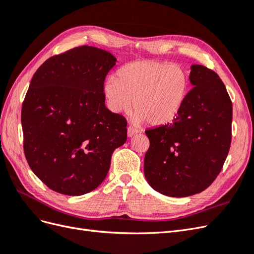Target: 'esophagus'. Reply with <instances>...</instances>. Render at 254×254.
I'll list each match as a JSON object with an SVG mask.
<instances>
[{
	"label": "esophagus",
	"instance_id": "1",
	"mask_svg": "<svg viewBox=\"0 0 254 254\" xmlns=\"http://www.w3.org/2000/svg\"><path fill=\"white\" fill-rule=\"evenodd\" d=\"M137 132H139V130L133 128V127H131V126H129L128 129H127V135H128L129 137H132V136H133L134 134H136Z\"/></svg>",
	"mask_w": 254,
	"mask_h": 254
}]
</instances>
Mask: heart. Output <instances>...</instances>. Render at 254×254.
I'll return each instance as SVG.
<instances>
[{
  "label": "heart",
  "mask_w": 254,
  "mask_h": 254,
  "mask_svg": "<svg viewBox=\"0 0 254 254\" xmlns=\"http://www.w3.org/2000/svg\"><path fill=\"white\" fill-rule=\"evenodd\" d=\"M189 88L190 76L182 65L140 60L123 66L118 78H107L103 94L111 112H128L133 101L134 124L163 126L179 114Z\"/></svg>",
  "instance_id": "heart-1"
}]
</instances>
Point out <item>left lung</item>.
<instances>
[{
    "mask_svg": "<svg viewBox=\"0 0 254 254\" xmlns=\"http://www.w3.org/2000/svg\"><path fill=\"white\" fill-rule=\"evenodd\" d=\"M189 92L173 123L146 130L150 146L144 174L149 186L170 197L201 193L216 179L231 145L232 102L219 76L190 66Z\"/></svg>",
    "mask_w": 254,
    "mask_h": 254,
    "instance_id": "8db88e82",
    "label": "left lung"
}]
</instances>
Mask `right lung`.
Wrapping results in <instances>:
<instances>
[{"label": "right lung", "mask_w": 254, "mask_h": 254, "mask_svg": "<svg viewBox=\"0 0 254 254\" xmlns=\"http://www.w3.org/2000/svg\"><path fill=\"white\" fill-rule=\"evenodd\" d=\"M117 58L75 48L38 68L22 106L24 153L30 170L57 193L80 196L101 186L127 122L107 109L103 84Z\"/></svg>", "instance_id": "add662e5"}]
</instances>
